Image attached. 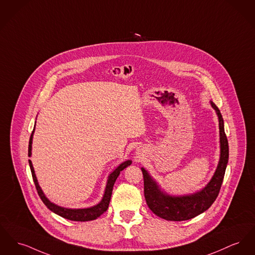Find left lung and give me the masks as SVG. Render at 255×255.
Here are the masks:
<instances>
[{
  "instance_id": "obj_1",
  "label": "left lung",
  "mask_w": 255,
  "mask_h": 255,
  "mask_svg": "<svg viewBox=\"0 0 255 255\" xmlns=\"http://www.w3.org/2000/svg\"><path fill=\"white\" fill-rule=\"evenodd\" d=\"M216 111L220 129V160L216 171L208 184L194 194L171 195L161 189L158 183L151 177L148 171L141 167L144 181V197L149 209L158 217L172 222L187 221L209 209L220 193L228 163V141L225 133V124L219 108L210 101Z\"/></svg>"
}]
</instances>
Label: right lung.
<instances>
[{
  "mask_svg": "<svg viewBox=\"0 0 255 255\" xmlns=\"http://www.w3.org/2000/svg\"><path fill=\"white\" fill-rule=\"evenodd\" d=\"M34 129L35 126L33 128V131L31 133L30 137V142H29V157L31 156V143H32V136H33V133H34ZM132 164L131 160H127L123 163H121L113 172L110 173V175L108 176V180H107V185H106L105 192H104V195L101 199V201L92 206V207H89V208H80V209H72V208H65V207H61L59 206L53 202H51L44 195L43 191L41 190L38 181L36 178V175L34 173V169L33 166L31 164V161L29 160V165H30V171H31V175H32V179L34 182L36 191L38 193V195L40 196L41 200L43 201V203L47 206V208L51 210L52 212H54L55 214L59 215L60 217L70 220V221H74V222H89V221H93L96 220L97 218H99L104 212L107 211L109 204H110V200H111V196H112V193H113V188L115 185L116 180L118 179L119 175H120V171H122L125 167H127L128 165Z\"/></svg>",
  "mask_w": 255,
  "mask_h": 255,
  "instance_id": "add662e5",
  "label": "right lung"
}]
</instances>
